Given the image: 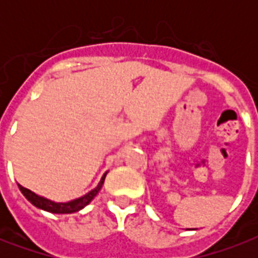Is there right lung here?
I'll return each mask as SVG.
<instances>
[{
	"instance_id": "add662e5",
	"label": "right lung",
	"mask_w": 258,
	"mask_h": 258,
	"mask_svg": "<svg viewBox=\"0 0 258 258\" xmlns=\"http://www.w3.org/2000/svg\"><path fill=\"white\" fill-rule=\"evenodd\" d=\"M105 175H107V172H105L104 175L101 176L100 182L97 184L96 187L91 190L89 192H87L86 196L80 197V198H76L74 201H70V202H53V201L48 200V198H44V197H40L37 194H34L33 191H30L29 188L22 187L21 184H18V188L21 190V192L24 194L26 200L29 201L30 204L34 205L36 208L41 209V210H45V212L49 213H54V214H71V213H76L79 210H82L83 208H86L87 205L91 202V201L96 197V194L100 191L101 186L104 183Z\"/></svg>"
}]
</instances>
